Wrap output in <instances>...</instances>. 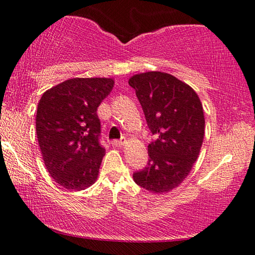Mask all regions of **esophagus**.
Segmentation results:
<instances>
[{"label": "esophagus", "instance_id": "esophagus-1", "mask_svg": "<svg viewBox=\"0 0 255 255\" xmlns=\"http://www.w3.org/2000/svg\"><path fill=\"white\" fill-rule=\"evenodd\" d=\"M125 142V138L122 137L121 139H115V140L111 141V145L115 146V147H121V146H123Z\"/></svg>", "mask_w": 255, "mask_h": 255}]
</instances>
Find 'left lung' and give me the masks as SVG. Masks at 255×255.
<instances>
[{
  "mask_svg": "<svg viewBox=\"0 0 255 255\" xmlns=\"http://www.w3.org/2000/svg\"><path fill=\"white\" fill-rule=\"evenodd\" d=\"M135 90L154 140L148 162L133 174L134 182L153 193H166L186 179L197 160L204 138L203 107L195 90L161 72L133 75Z\"/></svg>",
  "mask_w": 255,
  "mask_h": 255,
  "instance_id": "8db88e82",
  "label": "left lung"
}]
</instances>
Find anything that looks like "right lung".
I'll return each instance as SVG.
<instances>
[{
  "mask_svg": "<svg viewBox=\"0 0 255 255\" xmlns=\"http://www.w3.org/2000/svg\"><path fill=\"white\" fill-rule=\"evenodd\" d=\"M113 87V79L75 78L48 89L38 103L36 131L45 166L66 189L83 190L97 179L106 154L97 108Z\"/></svg>",
  "mask_w": 255,
  "mask_h": 255,
  "instance_id": "add662e5",
  "label": "right lung"
}]
</instances>
